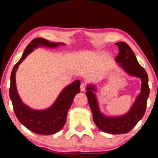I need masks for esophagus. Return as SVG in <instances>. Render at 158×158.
<instances>
[{
    "label": "esophagus",
    "mask_w": 158,
    "mask_h": 158,
    "mask_svg": "<svg viewBox=\"0 0 158 158\" xmlns=\"http://www.w3.org/2000/svg\"><path fill=\"white\" fill-rule=\"evenodd\" d=\"M85 90V85L84 83H81V92H84Z\"/></svg>",
    "instance_id": "1"
}]
</instances>
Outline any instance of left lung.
<instances>
[{
  "label": "left lung",
  "mask_w": 158,
  "mask_h": 158,
  "mask_svg": "<svg viewBox=\"0 0 158 158\" xmlns=\"http://www.w3.org/2000/svg\"><path fill=\"white\" fill-rule=\"evenodd\" d=\"M118 53L116 62L127 75L140 78L142 81L141 91L126 114L118 116H107L100 110L98 100L95 93L98 88L94 84L86 86V96L91 109L94 122L101 131L111 135H120L129 132L143 117L145 113L147 101L150 94L148 76L146 71L138 62L137 57L127 43H116Z\"/></svg>",
  "instance_id": "obj_1"
}]
</instances>
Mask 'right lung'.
Segmentation results:
<instances>
[{"label": "right lung", "instance_id": "right-lung-1", "mask_svg": "<svg viewBox=\"0 0 158 158\" xmlns=\"http://www.w3.org/2000/svg\"><path fill=\"white\" fill-rule=\"evenodd\" d=\"M64 45L65 44L62 42H51L40 37L34 39L25 49L22 57L14 65L10 75L9 95L15 114L23 126L39 135H53L61 130L66 123L67 116L74 97L81 92V83L79 80L73 82L62 90L51 106L37 110L31 109L21 100L16 88V73L19 64L35 49L38 47L55 49Z\"/></svg>", "mask_w": 158, "mask_h": 158}]
</instances>
